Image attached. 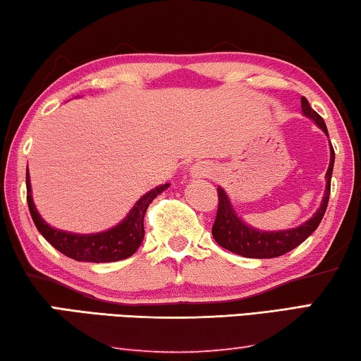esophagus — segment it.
I'll list each match as a JSON object with an SVG mask.
<instances>
[{
  "label": "esophagus",
  "instance_id": "1",
  "mask_svg": "<svg viewBox=\"0 0 361 361\" xmlns=\"http://www.w3.org/2000/svg\"><path fill=\"white\" fill-rule=\"evenodd\" d=\"M209 174V168L207 164H197V166H193V169H192V176H195V177H204V176H208Z\"/></svg>",
  "mask_w": 361,
  "mask_h": 361
}]
</instances>
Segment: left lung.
<instances>
[{"mask_svg":"<svg viewBox=\"0 0 361 361\" xmlns=\"http://www.w3.org/2000/svg\"><path fill=\"white\" fill-rule=\"evenodd\" d=\"M302 111L305 116L312 118L328 134V127L324 124V119L310 106L308 99L305 97H302ZM332 169H334V148L331 145V163L328 173H326V193L323 203H321L319 209L314 213L312 219L290 231L263 232L252 229L240 218H237V214L231 207L229 198H227L223 188L218 187V213H216V219L212 229L214 240L221 247L226 248V250L245 258H276L293 250V248L300 245L303 240H307L313 234L316 227L319 226L321 219H323L329 202Z\"/></svg>","mask_w":361,"mask_h":361,"instance_id":"left-lung-1","label":"left lung"}]
</instances>
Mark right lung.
Segmentation results:
<instances>
[{"label":"right lung","instance_id":"obj_1","mask_svg":"<svg viewBox=\"0 0 361 361\" xmlns=\"http://www.w3.org/2000/svg\"><path fill=\"white\" fill-rule=\"evenodd\" d=\"M27 184V203H29L30 216L35 223L37 229L40 234L51 243L66 257H69L75 262H90V263H109L119 262V259L129 258L135 253L143 240V218L149 207V203L157 198L159 193L169 187V184L159 185L154 190H149L147 195L138 200L137 204L132 208L129 216L119 226L113 227L102 234H90V235H79L69 234V232L56 231L49 227L45 221L37 213L35 204H33L32 193H30V179L29 169L25 174Z\"/></svg>","mask_w":361,"mask_h":361}]
</instances>
